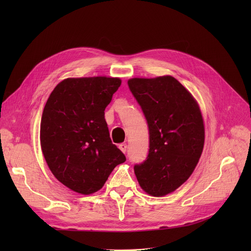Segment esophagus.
Masks as SVG:
<instances>
[{
	"mask_svg": "<svg viewBox=\"0 0 251 251\" xmlns=\"http://www.w3.org/2000/svg\"><path fill=\"white\" fill-rule=\"evenodd\" d=\"M119 149H120L122 151V152H126V149H127V144L126 143H121L119 144Z\"/></svg>",
	"mask_w": 251,
	"mask_h": 251,
	"instance_id": "1",
	"label": "esophagus"
}]
</instances>
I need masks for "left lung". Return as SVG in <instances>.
Wrapping results in <instances>:
<instances>
[{"instance_id":"8db88e82","label":"left lung","mask_w":251,"mask_h":251,"mask_svg":"<svg viewBox=\"0 0 251 251\" xmlns=\"http://www.w3.org/2000/svg\"><path fill=\"white\" fill-rule=\"evenodd\" d=\"M130 91L146 116L150 131L147 160L134 166L140 187L152 196L175 191L194 171L204 144L199 103L172 76L132 78Z\"/></svg>"}]
</instances>
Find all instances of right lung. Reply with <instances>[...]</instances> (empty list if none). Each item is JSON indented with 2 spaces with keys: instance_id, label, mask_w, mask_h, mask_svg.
<instances>
[{
  "instance_id": "right-lung-1",
  "label": "right lung",
  "mask_w": 251,
  "mask_h": 251,
  "mask_svg": "<svg viewBox=\"0 0 251 251\" xmlns=\"http://www.w3.org/2000/svg\"><path fill=\"white\" fill-rule=\"evenodd\" d=\"M120 85V78H67L47 100L42 151L52 175L75 192H97L114 168L126 161L112 143L104 120V109Z\"/></svg>"
}]
</instances>
